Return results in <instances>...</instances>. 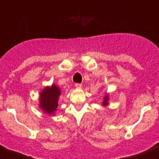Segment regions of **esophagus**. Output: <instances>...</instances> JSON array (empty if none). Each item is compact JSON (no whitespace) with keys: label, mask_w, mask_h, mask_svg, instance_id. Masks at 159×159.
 Returning a JSON list of instances; mask_svg holds the SVG:
<instances>
[{"label":"esophagus","mask_w":159,"mask_h":159,"mask_svg":"<svg viewBox=\"0 0 159 159\" xmlns=\"http://www.w3.org/2000/svg\"><path fill=\"white\" fill-rule=\"evenodd\" d=\"M75 87H76V88H82V84H75Z\"/></svg>","instance_id":"34e87169"}]
</instances>
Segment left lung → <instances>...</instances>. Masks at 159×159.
<instances>
[{"mask_svg": "<svg viewBox=\"0 0 159 159\" xmlns=\"http://www.w3.org/2000/svg\"><path fill=\"white\" fill-rule=\"evenodd\" d=\"M109 101H110V94L105 93L104 97H103V101H102V106H103V107L109 106V104H110Z\"/></svg>", "mask_w": 159, "mask_h": 159, "instance_id": "obj_1", "label": "left lung"}]
</instances>
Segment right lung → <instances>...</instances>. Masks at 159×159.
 Here are the masks:
<instances>
[{"label": "right lung", "instance_id": "right-lung-1", "mask_svg": "<svg viewBox=\"0 0 159 159\" xmlns=\"http://www.w3.org/2000/svg\"><path fill=\"white\" fill-rule=\"evenodd\" d=\"M61 94V89L55 84L45 86L39 93L40 110L48 116H55Z\"/></svg>", "mask_w": 159, "mask_h": 159}]
</instances>
